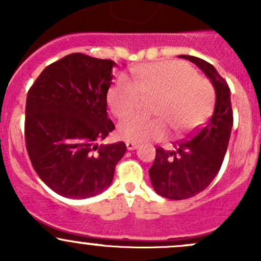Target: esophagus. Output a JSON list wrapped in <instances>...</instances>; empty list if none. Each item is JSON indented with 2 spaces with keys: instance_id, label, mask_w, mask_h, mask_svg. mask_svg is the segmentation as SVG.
Masks as SVG:
<instances>
[{
  "instance_id": "esophagus-1",
  "label": "esophagus",
  "mask_w": 261,
  "mask_h": 261,
  "mask_svg": "<svg viewBox=\"0 0 261 261\" xmlns=\"http://www.w3.org/2000/svg\"><path fill=\"white\" fill-rule=\"evenodd\" d=\"M138 146L139 144L136 143H131V141H127V143H126V147H127V150H135Z\"/></svg>"
}]
</instances>
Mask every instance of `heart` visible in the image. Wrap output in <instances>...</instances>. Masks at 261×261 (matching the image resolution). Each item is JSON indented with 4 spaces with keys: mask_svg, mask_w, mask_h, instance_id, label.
Instances as JSON below:
<instances>
[{
    "mask_svg": "<svg viewBox=\"0 0 261 261\" xmlns=\"http://www.w3.org/2000/svg\"><path fill=\"white\" fill-rule=\"evenodd\" d=\"M145 98H156V118L134 116L118 125V136L131 143L160 140L168 126L180 135L201 125L213 110L215 91L208 80L181 62H159L133 70V81L121 77L107 93V105L117 118L133 115ZM168 125H167L166 123Z\"/></svg>",
    "mask_w": 261,
    "mask_h": 261,
    "instance_id": "b5f03b06",
    "label": "heart"
}]
</instances>
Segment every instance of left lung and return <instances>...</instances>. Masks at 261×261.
Segmentation results:
<instances>
[{"mask_svg": "<svg viewBox=\"0 0 261 261\" xmlns=\"http://www.w3.org/2000/svg\"><path fill=\"white\" fill-rule=\"evenodd\" d=\"M194 63L215 87V111L208 122L189 139L178 141L172 150L156 147L154 164L149 169L155 192L168 199H187L204 191L222 165L233 125L231 92L212 64L201 58L180 55Z\"/></svg>", "mask_w": 261, "mask_h": 261, "instance_id": "obj_1", "label": "left lung"}]
</instances>
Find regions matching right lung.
<instances>
[{
	"instance_id": "right-lung-1",
	"label": "right lung",
	"mask_w": 261,
	"mask_h": 261,
	"mask_svg": "<svg viewBox=\"0 0 261 261\" xmlns=\"http://www.w3.org/2000/svg\"><path fill=\"white\" fill-rule=\"evenodd\" d=\"M114 60L73 53L48 65L26 97L25 141L34 169L55 193L89 198L114 179L123 141L97 145L115 128L107 116Z\"/></svg>"
}]
</instances>
